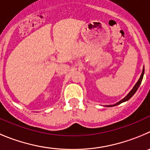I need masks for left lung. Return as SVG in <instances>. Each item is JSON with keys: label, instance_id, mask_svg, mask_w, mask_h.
Instances as JSON below:
<instances>
[{"label": "left lung", "instance_id": "8db88e82", "mask_svg": "<svg viewBox=\"0 0 150 150\" xmlns=\"http://www.w3.org/2000/svg\"><path fill=\"white\" fill-rule=\"evenodd\" d=\"M144 68H143V71H142V73H141V77H140V78L138 79V81H137V83H135V85H134V87H133V88L131 90V91L129 92V93L127 94V95L125 96V97H124L122 99H121L120 101H119L118 102H117V103L114 104V105H105V107H114V106H116V105H120V104L122 103V102H127L129 99H130L131 98H132L133 96H134V94L135 93L136 91L137 90V89H138V87H140V85H141V81H142L143 80V78H144Z\"/></svg>", "mask_w": 150, "mask_h": 150}]
</instances>
